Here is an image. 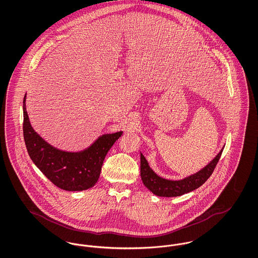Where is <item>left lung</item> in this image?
I'll use <instances>...</instances> for the list:
<instances>
[{
    "label": "left lung",
    "mask_w": 258,
    "mask_h": 258,
    "mask_svg": "<svg viewBox=\"0 0 258 258\" xmlns=\"http://www.w3.org/2000/svg\"><path fill=\"white\" fill-rule=\"evenodd\" d=\"M221 148L219 154L206 166L195 174L180 180H169L159 176L154 171L145 157L140 153V176L144 185L155 196L160 197H176L190 192L204 184L212 175L223 151Z\"/></svg>",
    "instance_id": "left-lung-1"
}]
</instances>
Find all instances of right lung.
<instances>
[{
  "label": "right lung",
  "instance_id": "add662e5",
  "mask_svg": "<svg viewBox=\"0 0 258 258\" xmlns=\"http://www.w3.org/2000/svg\"><path fill=\"white\" fill-rule=\"evenodd\" d=\"M23 116L25 144L31 160L53 184L68 191H81L96 184L105 156L123 135V132L104 134L86 149L62 151L50 145L33 128L26 110V95Z\"/></svg>",
  "mask_w": 258,
  "mask_h": 258
}]
</instances>
